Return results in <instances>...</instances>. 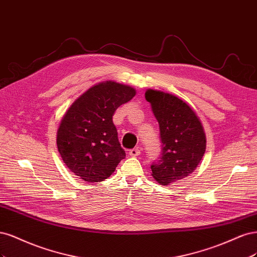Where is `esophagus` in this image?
Returning <instances> with one entry per match:
<instances>
[{
	"instance_id": "1",
	"label": "esophagus",
	"mask_w": 257,
	"mask_h": 257,
	"mask_svg": "<svg viewBox=\"0 0 257 257\" xmlns=\"http://www.w3.org/2000/svg\"><path fill=\"white\" fill-rule=\"evenodd\" d=\"M129 155L131 157H138L141 155V148L140 147H137V148H134V150H131L129 152Z\"/></svg>"
}]
</instances>
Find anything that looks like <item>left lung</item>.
<instances>
[{"instance_id":"obj_1","label":"left lung","mask_w":257,"mask_h":257,"mask_svg":"<svg viewBox=\"0 0 257 257\" xmlns=\"http://www.w3.org/2000/svg\"><path fill=\"white\" fill-rule=\"evenodd\" d=\"M145 99L158 120L162 143L160 160L152 164V176L168 186L195 171L206 151V135L192 107L177 96L150 88Z\"/></svg>"}]
</instances>
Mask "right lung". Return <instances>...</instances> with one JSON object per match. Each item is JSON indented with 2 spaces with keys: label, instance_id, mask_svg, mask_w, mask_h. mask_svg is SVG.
<instances>
[{
  "label": "right lung",
  "instance_id": "right-lung-1",
  "mask_svg": "<svg viewBox=\"0 0 257 257\" xmlns=\"http://www.w3.org/2000/svg\"><path fill=\"white\" fill-rule=\"evenodd\" d=\"M134 87L105 81L89 87L65 112L56 134L57 150L74 175L87 183L109 178L126 157L113 115L136 96Z\"/></svg>",
  "mask_w": 257,
  "mask_h": 257
}]
</instances>
